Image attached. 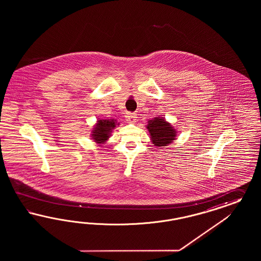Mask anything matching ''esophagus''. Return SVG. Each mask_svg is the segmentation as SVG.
<instances>
[{
	"label": "esophagus",
	"mask_w": 261,
	"mask_h": 261,
	"mask_svg": "<svg viewBox=\"0 0 261 261\" xmlns=\"http://www.w3.org/2000/svg\"><path fill=\"white\" fill-rule=\"evenodd\" d=\"M125 118L129 123H135L137 121V115L133 113H128Z\"/></svg>",
	"instance_id": "34e87169"
}]
</instances>
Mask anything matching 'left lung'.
I'll list each match as a JSON object with an SVG mask.
<instances>
[{
    "label": "left lung",
    "mask_w": 261,
    "mask_h": 261,
    "mask_svg": "<svg viewBox=\"0 0 261 261\" xmlns=\"http://www.w3.org/2000/svg\"><path fill=\"white\" fill-rule=\"evenodd\" d=\"M146 128L149 131L151 142L158 147L171 143L177 136V131L164 118L150 119Z\"/></svg>",
    "instance_id": "8db88e82"
}]
</instances>
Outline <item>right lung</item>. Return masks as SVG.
I'll list each match as a JSON object with an SVG mask.
<instances>
[{
    "mask_svg": "<svg viewBox=\"0 0 261 261\" xmlns=\"http://www.w3.org/2000/svg\"><path fill=\"white\" fill-rule=\"evenodd\" d=\"M119 123H118L119 125ZM117 125L115 119H99L97 120L93 131L92 138L96 143L100 144L106 142L110 138L112 130Z\"/></svg>",
    "mask_w": 261,
    "mask_h": 261,
    "instance_id": "1",
    "label": "right lung"
}]
</instances>
